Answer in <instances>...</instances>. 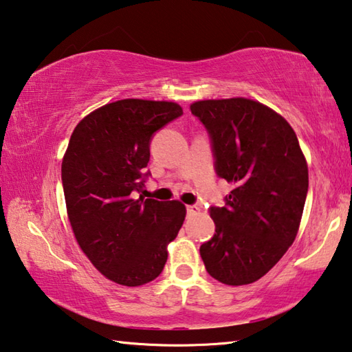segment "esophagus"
I'll return each instance as SVG.
<instances>
[{
	"instance_id": "1",
	"label": "esophagus",
	"mask_w": 352,
	"mask_h": 352,
	"mask_svg": "<svg viewBox=\"0 0 352 352\" xmlns=\"http://www.w3.org/2000/svg\"><path fill=\"white\" fill-rule=\"evenodd\" d=\"M199 212L198 206H187V214H196Z\"/></svg>"
}]
</instances>
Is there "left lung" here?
<instances>
[{
    "label": "left lung",
    "mask_w": 352,
    "mask_h": 352,
    "mask_svg": "<svg viewBox=\"0 0 352 352\" xmlns=\"http://www.w3.org/2000/svg\"><path fill=\"white\" fill-rule=\"evenodd\" d=\"M192 114L207 129L218 177L233 186L208 208L214 235L201 245L207 272L229 286L266 275L297 236L309 187L292 126L249 98L202 100Z\"/></svg>",
    "instance_id": "left-lung-1"
}]
</instances>
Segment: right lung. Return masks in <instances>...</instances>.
<instances>
[{
	"instance_id": "obj_1",
	"label": "right lung",
	"mask_w": 352,
	"mask_h": 352,
	"mask_svg": "<svg viewBox=\"0 0 352 352\" xmlns=\"http://www.w3.org/2000/svg\"><path fill=\"white\" fill-rule=\"evenodd\" d=\"M181 116L177 103L125 98L92 111L71 135L61 164L67 217L85 255L119 285L159 276L186 219L179 201L135 195L151 176L153 135Z\"/></svg>"
}]
</instances>
